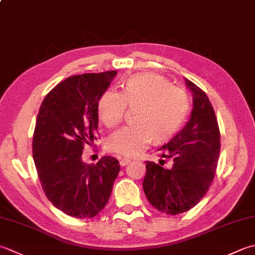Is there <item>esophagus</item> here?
Instances as JSON below:
<instances>
[{
	"label": "esophagus",
	"mask_w": 255,
	"mask_h": 255,
	"mask_svg": "<svg viewBox=\"0 0 255 255\" xmlns=\"http://www.w3.org/2000/svg\"><path fill=\"white\" fill-rule=\"evenodd\" d=\"M131 161L130 158H121L119 159V163H121V166H126L127 163H129Z\"/></svg>",
	"instance_id": "esophagus-1"
}]
</instances>
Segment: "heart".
<instances>
[{"mask_svg": "<svg viewBox=\"0 0 255 255\" xmlns=\"http://www.w3.org/2000/svg\"><path fill=\"white\" fill-rule=\"evenodd\" d=\"M128 106H138L137 123L119 129L108 138L107 150L131 157L154 140L170 138L188 116L190 99L182 87L170 85L156 74H138L128 78L123 91H108L99 99L98 115L107 128L118 126Z\"/></svg>", "mask_w": 255, "mask_h": 255, "instance_id": "b5f03b06", "label": "heart"}]
</instances>
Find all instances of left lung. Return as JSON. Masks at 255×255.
Masks as SVG:
<instances>
[{
  "label": "left lung",
  "instance_id": "obj_1",
  "mask_svg": "<svg viewBox=\"0 0 255 255\" xmlns=\"http://www.w3.org/2000/svg\"><path fill=\"white\" fill-rule=\"evenodd\" d=\"M192 92L193 108L189 122L162 147L158 148L166 162L146 161L147 172L142 187L148 201L167 214L186 212L206 196L216 174L220 154V130L207 94L186 78Z\"/></svg>",
  "mask_w": 255,
  "mask_h": 255
}]
</instances>
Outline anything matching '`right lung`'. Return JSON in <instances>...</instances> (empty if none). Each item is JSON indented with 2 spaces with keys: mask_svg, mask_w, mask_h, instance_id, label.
Wrapping results in <instances>:
<instances>
[{
  "mask_svg": "<svg viewBox=\"0 0 255 255\" xmlns=\"http://www.w3.org/2000/svg\"><path fill=\"white\" fill-rule=\"evenodd\" d=\"M116 71L75 75L49 92L39 107L33 134V159L46 197L68 216L93 218L106 206L121 164L105 156L82 160L85 144L98 128V103Z\"/></svg>",
  "mask_w": 255,
  "mask_h": 255,
  "instance_id": "1",
  "label": "right lung"
}]
</instances>
